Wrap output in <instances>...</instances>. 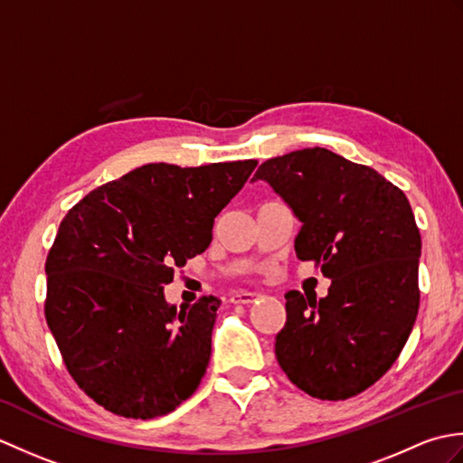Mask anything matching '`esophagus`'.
<instances>
[{
  "instance_id": "esophagus-1",
  "label": "esophagus",
  "mask_w": 463,
  "mask_h": 463,
  "mask_svg": "<svg viewBox=\"0 0 463 463\" xmlns=\"http://www.w3.org/2000/svg\"><path fill=\"white\" fill-rule=\"evenodd\" d=\"M260 297L259 292H247V290H241V292H234L231 297L232 304H250Z\"/></svg>"
}]
</instances>
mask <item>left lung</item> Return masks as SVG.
<instances>
[{"label": "left lung", "instance_id": "left-lung-1", "mask_svg": "<svg viewBox=\"0 0 463 463\" xmlns=\"http://www.w3.org/2000/svg\"><path fill=\"white\" fill-rule=\"evenodd\" d=\"M267 181L302 222L300 260L330 279L324 298L288 290L274 352L288 380L318 400H346L378 382L418 317L421 239L410 201L366 165L328 149L264 161Z\"/></svg>", "mask_w": 463, "mask_h": 463}]
</instances>
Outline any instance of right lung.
I'll use <instances>...</instances> for the list:
<instances>
[{
    "mask_svg": "<svg viewBox=\"0 0 463 463\" xmlns=\"http://www.w3.org/2000/svg\"><path fill=\"white\" fill-rule=\"evenodd\" d=\"M254 166L143 165L91 191L59 224L45 262L47 326L69 373L105 410L159 418L199 388L221 300L176 308L165 284L209 247L216 214Z\"/></svg>",
    "mask_w": 463,
    "mask_h": 463,
    "instance_id": "right-lung-1",
    "label": "right lung"
}]
</instances>
